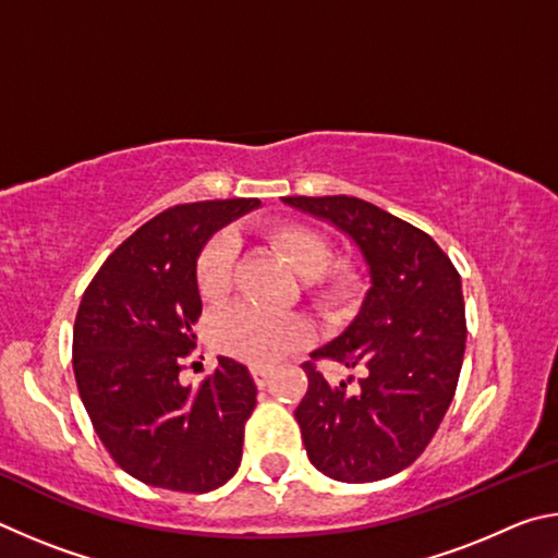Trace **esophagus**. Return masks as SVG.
<instances>
[{
  "label": "esophagus",
  "mask_w": 558,
  "mask_h": 558,
  "mask_svg": "<svg viewBox=\"0 0 558 558\" xmlns=\"http://www.w3.org/2000/svg\"><path fill=\"white\" fill-rule=\"evenodd\" d=\"M251 376L253 381H256V386H266L270 379V369L268 366H251Z\"/></svg>",
  "instance_id": "34e87169"
}]
</instances>
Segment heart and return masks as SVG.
<instances>
[{"label": "heart", "mask_w": 558, "mask_h": 558, "mask_svg": "<svg viewBox=\"0 0 558 558\" xmlns=\"http://www.w3.org/2000/svg\"><path fill=\"white\" fill-rule=\"evenodd\" d=\"M282 258L305 278V295L323 313H339L352 305L362 276L354 263L332 260V241L305 223H278L266 231ZM235 270V243L219 235L196 260V290L206 302H221L231 292ZM209 339L219 352L245 364H270L282 354L300 349L310 339V325L298 315H270L251 305H233L216 315Z\"/></svg>", "instance_id": "b5f03b06"}]
</instances>
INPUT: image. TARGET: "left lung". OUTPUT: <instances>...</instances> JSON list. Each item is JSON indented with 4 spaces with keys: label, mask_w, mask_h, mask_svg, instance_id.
<instances>
[{
    "label": "left lung",
    "mask_w": 558,
    "mask_h": 558,
    "mask_svg": "<svg viewBox=\"0 0 558 558\" xmlns=\"http://www.w3.org/2000/svg\"><path fill=\"white\" fill-rule=\"evenodd\" d=\"M282 202L352 235L372 276L354 323L302 364L307 458L339 483L391 477L426 450L456 396L468 337L460 272L426 231L356 196ZM317 361L363 376L332 387Z\"/></svg>",
    "instance_id": "left-lung-1"
}]
</instances>
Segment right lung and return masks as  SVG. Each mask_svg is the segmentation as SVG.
<instances>
[{
    "label": "right lung",
    "mask_w": 558,
    "mask_h": 558,
    "mask_svg": "<svg viewBox=\"0 0 558 558\" xmlns=\"http://www.w3.org/2000/svg\"><path fill=\"white\" fill-rule=\"evenodd\" d=\"M256 206H172L122 241L83 292L73 325L75 384L110 458L140 483L202 495L241 465L258 393L248 369L219 356L196 389L179 374L202 315L196 258L221 226Z\"/></svg>",
    "instance_id": "obj_1"
}]
</instances>
